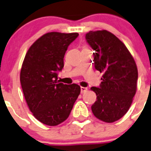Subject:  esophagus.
I'll return each mask as SVG.
<instances>
[{
  "instance_id": "obj_1",
  "label": "esophagus",
  "mask_w": 151,
  "mask_h": 151,
  "mask_svg": "<svg viewBox=\"0 0 151 151\" xmlns=\"http://www.w3.org/2000/svg\"><path fill=\"white\" fill-rule=\"evenodd\" d=\"M87 91V88L86 87H83V86H81V93H83Z\"/></svg>"
}]
</instances>
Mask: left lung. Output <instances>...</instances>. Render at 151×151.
<instances>
[{"instance_id":"1","label":"left lung","mask_w":151,"mask_h":151,"mask_svg":"<svg viewBox=\"0 0 151 151\" xmlns=\"http://www.w3.org/2000/svg\"><path fill=\"white\" fill-rule=\"evenodd\" d=\"M86 42L95 51V68L103 73L99 87L93 86L96 99L92 112L101 121L112 123L128 112L137 90V68L124 43L107 30L90 31Z\"/></svg>"}]
</instances>
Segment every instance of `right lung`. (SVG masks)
<instances>
[{
    "label": "right lung",
    "mask_w": 151,
    "mask_h": 151,
    "mask_svg": "<svg viewBox=\"0 0 151 151\" xmlns=\"http://www.w3.org/2000/svg\"><path fill=\"white\" fill-rule=\"evenodd\" d=\"M79 34L52 32L30 46L20 70L23 95L34 117L55 126L65 122L81 93L79 85L58 83V72L64 68L68 45Z\"/></svg>",
    "instance_id": "right-lung-1"
}]
</instances>
